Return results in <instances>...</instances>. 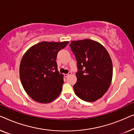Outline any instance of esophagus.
Returning <instances> with one entry per match:
<instances>
[{
	"label": "esophagus",
	"instance_id": "1",
	"mask_svg": "<svg viewBox=\"0 0 134 134\" xmlns=\"http://www.w3.org/2000/svg\"><path fill=\"white\" fill-rule=\"evenodd\" d=\"M71 74V72H70H70H69L67 73V74H65L64 75V76L65 77H67V76H69V75H70Z\"/></svg>",
	"mask_w": 134,
	"mask_h": 134
}]
</instances>
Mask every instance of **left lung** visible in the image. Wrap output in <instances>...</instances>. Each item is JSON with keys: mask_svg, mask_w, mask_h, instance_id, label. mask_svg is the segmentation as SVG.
<instances>
[{"mask_svg": "<svg viewBox=\"0 0 134 134\" xmlns=\"http://www.w3.org/2000/svg\"><path fill=\"white\" fill-rule=\"evenodd\" d=\"M69 46L77 62L75 94L87 102L97 101L112 81L113 67L109 53L101 44L88 39L71 41Z\"/></svg>", "mask_w": 134, "mask_h": 134, "instance_id": "1", "label": "left lung"}]
</instances>
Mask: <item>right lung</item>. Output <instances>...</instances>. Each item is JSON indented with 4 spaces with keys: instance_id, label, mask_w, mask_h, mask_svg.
Listing matches in <instances>:
<instances>
[{
    "instance_id": "add662e5",
    "label": "right lung",
    "mask_w": 134,
    "mask_h": 134,
    "mask_svg": "<svg viewBox=\"0 0 134 134\" xmlns=\"http://www.w3.org/2000/svg\"><path fill=\"white\" fill-rule=\"evenodd\" d=\"M69 42H41L27 51L20 64L22 85L32 99L48 103L60 95L64 80L58 71V53Z\"/></svg>"
}]
</instances>
